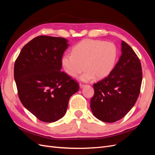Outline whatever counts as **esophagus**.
<instances>
[{
    "mask_svg": "<svg viewBox=\"0 0 155 155\" xmlns=\"http://www.w3.org/2000/svg\"><path fill=\"white\" fill-rule=\"evenodd\" d=\"M84 86H85V85H84V84H82V83H80L79 84V87L80 88H83V87H84Z\"/></svg>",
    "mask_w": 155,
    "mask_h": 155,
    "instance_id": "34e87169",
    "label": "esophagus"
}]
</instances>
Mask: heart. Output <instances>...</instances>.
Listing matches in <instances>:
<instances>
[{
  "mask_svg": "<svg viewBox=\"0 0 155 155\" xmlns=\"http://www.w3.org/2000/svg\"><path fill=\"white\" fill-rule=\"evenodd\" d=\"M117 55L118 49L112 42L87 39L75 45L72 54H64L61 61L64 72L72 78L78 76L85 68V72L79 79L87 82L95 77L101 79L109 75Z\"/></svg>",
  "mask_w": 155,
  "mask_h": 155,
  "instance_id": "1",
  "label": "heart"
}]
</instances>
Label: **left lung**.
<instances>
[{
    "label": "left lung",
    "instance_id": "left-lung-1",
    "mask_svg": "<svg viewBox=\"0 0 155 155\" xmlns=\"http://www.w3.org/2000/svg\"><path fill=\"white\" fill-rule=\"evenodd\" d=\"M121 55L109 76L94 84L91 109L96 118L115 122L128 113L137 101L142 81L140 61L130 46L121 41Z\"/></svg>",
    "mask_w": 155,
    "mask_h": 155
}]
</instances>
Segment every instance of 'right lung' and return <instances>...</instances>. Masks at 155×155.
I'll list each match as a JSON object with an SVG mask.
<instances>
[{"mask_svg":"<svg viewBox=\"0 0 155 155\" xmlns=\"http://www.w3.org/2000/svg\"><path fill=\"white\" fill-rule=\"evenodd\" d=\"M69 45L63 37L41 35L23 47L14 65L18 95L26 109L44 122L66 113L79 85L64 72L61 58Z\"/></svg>","mask_w":155,"mask_h":155,"instance_id":"1","label":"right lung"}]
</instances>
